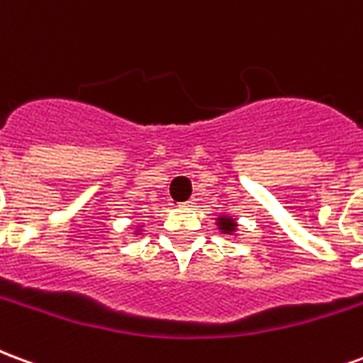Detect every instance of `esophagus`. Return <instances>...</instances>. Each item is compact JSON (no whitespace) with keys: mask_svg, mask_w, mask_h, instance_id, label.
Returning <instances> with one entry per match:
<instances>
[{"mask_svg":"<svg viewBox=\"0 0 363 363\" xmlns=\"http://www.w3.org/2000/svg\"><path fill=\"white\" fill-rule=\"evenodd\" d=\"M194 204H196V200H194V198H190V200L184 202V208H194Z\"/></svg>","mask_w":363,"mask_h":363,"instance_id":"34e87169","label":"esophagus"}]
</instances>
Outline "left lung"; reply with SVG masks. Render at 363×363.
I'll return each mask as SVG.
<instances>
[{"mask_svg":"<svg viewBox=\"0 0 363 363\" xmlns=\"http://www.w3.org/2000/svg\"><path fill=\"white\" fill-rule=\"evenodd\" d=\"M218 229H221V233H233L237 229V223L233 218H228V216H221L218 220Z\"/></svg>","mask_w":363,"mask_h":363,"instance_id":"left-lung-1","label":"left lung"}]
</instances>
